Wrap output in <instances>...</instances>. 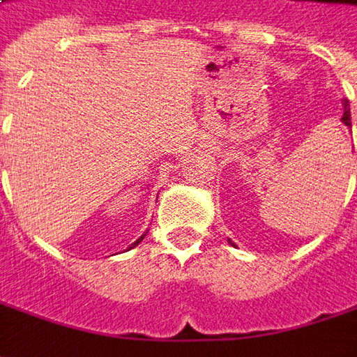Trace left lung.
I'll use <instances>...</instances> for the list:
<instances>
[{
    "label": "left lung",
    "instance_id": "8db88e82",
    "mask_svg": "<svg viewBox=\"0 0 357 357\" xmlns=\"http://www.w3.org/2000/svg\"><path fill=\"white\" fill-rule=\"evenodd\" d=\"M342 122L351 128V114H350V108H348V100H344V116H342ZM229 243H231V241H229Z\"/></svg>",
    "mask_w": 357,
    "mask_h": 357
}]
</instances>
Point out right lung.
Masks as SVG:
<instances>
[{"label":"right lung","instance_id":"1","mask_svg":"<svg viewBox=\"0 0 357 357\" xmlns=\"http://www.w3.org/2000/svg\"><path fill=\"white\" fill-rule=\"evenodd\" d=\"M144 237H146V235H142V237H140V239H138V241H136V243H134V245H138V243H140V241H142V239H144ZM134 245H132V247H134ZM132 247H130V249H132Z\"/></svg>","mask_w":357,"mask_h":357}]
</instances>
